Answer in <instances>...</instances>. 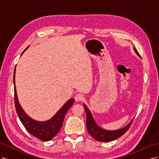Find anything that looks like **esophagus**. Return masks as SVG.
<instances>
[{
  "instance_id": "1",
  "label": "esophagus",
  "mask_w": 159,
  "mask_h": 159,
  "mask_svg": "<svg viewBox=\"0 0 159 159\" xmlns=\"http://www.w3.org/2000/svg\"><path fill=\"white\" fill-rule=\"evenodd\" d=\"M84 99V95L80 93H77L75 95V100L76 102H81Z\"/></svg>"
}]
</instances>
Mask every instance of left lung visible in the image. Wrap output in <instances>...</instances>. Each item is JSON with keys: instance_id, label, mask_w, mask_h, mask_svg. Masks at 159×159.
Masks as SVG:
<instances>
[{"instance_id": "1", "label": "left lung", "mask_w": 159, "mask_h": 159, "mask_svg": "<svg viewBox=\"0 0 159 159\" xmlns=\"http://www.w3.org/2000/svg\"><path fill=\"white\" fill-rule=\"evenodd\" d=\"M134 51L135 52L136 54L141 57V56L139 55L138 51L135 48H133ZM84 107L86 113V127H87L88 131L89 132V134L93 137L96 141H100V142H109L114 141L115 139H118L121 136H122L123 134L127 132V130L129 129L131 126V123L133 122V120L129 123H128L125 127H124L121 129H117V130H107L104 129L99 127L98 125L96 123L95 119L93 117L92 113L90 111V110L88 107L86 106L85 104H84Z\"/></svg>"}]
</instances>
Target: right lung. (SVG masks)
Segmentation results:
<instances>
[{"label": "right lung", "mask_w": 159, "mask_h": 159, "mask_svg": "<svg viewBox=\"0 0 159 159\" xmlns=\"http://www.w3.org/2000/svg\"><path fill=\"white\" fill-rule=\"evenodd\" d=\"M28 47H29V46L24 50L22 54L28 49ZM15 74L16 67L14 71L13 82L15 108L19 119H20L24 127L32 135L40 139L41 141H50L60 131L62 125H63L65 115L68 110L74 103L75 99L73 98L69 99L51 119L45 121H36V120H34L30 116H28L21 107L20 103H19L15 85Z\"/></svg>", "instance_id": "add662e5"}]
</instances>
